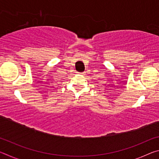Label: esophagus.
I'll list each match as a JSON object with an SVG mask.
<instances>
[{"instance_id": "1", "label": "esophagus", "mask_w": 159, "mask_h": 159, "mask_svg": "<svg viewBox=\"0 0 159 159\" xmlns=\"http://www.w3.org/2000/svg\"><path fill=\"white\" fill-rule=\"evenodd\" d=\"M79 74H80V75H84V73H78Z\"/></svg>"}]
</instances>
